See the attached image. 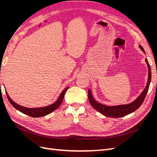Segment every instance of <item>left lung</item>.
<instances>
[{
	"label": "left lung",
	"mask_w": 157,
	"mask_h": 157,
	"mask_svg": "<svg viewBox=\"0 0 157 157\" xmlns=\"http://www.w3.org/2000/svg\"><path fill=\"white\" fill-rule=\"evenodd\" d=\"M139 47L140 48L145 54V52L143 48V47H142L141 45H139ZM145 61L147 65V67H148V80H147V85L145 89L144 90V91L141 92V94L136 98V99H135L134 101L130 103L126 104V105H114V106L105 105H103L101 103L97 102L96 100H95L92 96L91 90H90V89H89L88 99H89V101L90 104H91V105L98 112L103 114V115L109 117H113V118H119V117H124L137 110V109L141 105V104L143 103L144 101L147 93L148 92L150 82L151 80V70L150 65L147 59H145Z\"/></svg>",
	"instance_id": "obj_1"
}]
</instances>
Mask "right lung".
<instances>
[{
	"label": "right lung",
	"instance_id": "right-lung-1",
	"mask_svg": "<svg viewBox=\"0 0 157 157\" xmlns=\"http://www.w3.org/2000/svg\"><path fill=\"white\" fill-rule=\"evenodd\" d=\"M68 88H69V87L65 88L63 90V91L61 92L58 99H57V101L56 102L51 104V105H50L48 106L39 107V108H28V107H23L21 105H18L17 103L14 102L12 99L10 98V96H8L7 92H6V96H7V98L8 99L9 101H10V103L12 104V105L14 108L16 109L17 110H18L19 111L21 112L22 113L25 114V115H27L28 116L36 118V117H41L46 116L47 115H48V114L51 113L52 112H53L54 111H55L56 109L61 105V103H62L64 96H65V94L66 92H67Z\"/></svg>",
	"mask_w": 157,
	"mask_h": 157
}]
</instances>
